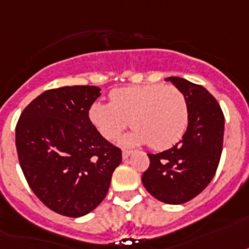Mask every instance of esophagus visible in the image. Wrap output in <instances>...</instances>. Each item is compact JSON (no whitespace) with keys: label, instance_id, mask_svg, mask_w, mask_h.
<instances>
[{"label":"esophagus","instance_id":"esophagus-1","mask_svg":"<svg viewBox=\"0 0 249 249\" xmlns=\"http://www.w3.org/2000/svg\"><path fill=\"white\" fill-rule=\"evenodd\" d=\"M131 155L130 149H123V159L126 160Z\"/></svg>","mask_w":249,"mask_h":249}]
</instances>
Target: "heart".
Returning a JSON list of instances; mask_svg holds the SVG:
<instances>
[{
    "mask_svg": "<svg viewBox=\"0 0 249 249\" xmlns=\"http://www.w3.org/2000/svg\"><path fill=\"white\" fill-rule=\"evenodd\" d=\"M89 120L105 139L112 141L128 124L134 130L125 144L147 143L155 151L177 144L188 126V105L177 87L163 84L123 87L110 93V104L96 102Z\"/></svg>",
    "mask_w": 249,
    "mask_h": 249,
    "instance_id": "1",
    "label": "heart"
}]
</instances>
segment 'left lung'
<instances>
[{
  "mask_svg": "<svg viewBox=\"0 0 249 249\" xmlns=\"http://www.w3.org/2000/svg\"><path fill=\"white\" fill-rule=\"evenodd\" d=\"M171 82L185 97L188 128L170 149L152 155L142 183L151 196L169 205L197 197L210 184L219 166L225 119L216 98L202 86L179 76Z\"/></svg>",
  "mask_w": 249,
  "mask_h": 249,
  "instance_id": "8db88e82",
  "label": "left lung"
}]
</instances>
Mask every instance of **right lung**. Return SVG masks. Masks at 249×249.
I'll list each match as a JSON object with an SVG mask.
<instances>
[{
	"label": "right lung",
	"instance_id": "obj_1",
	"mask_svg": "<svg viewBox=\"0 0 249 249\" xmlns=\"http://www.w3.org/2000/svg\"><path fill=\"white\" fill-rule=\"evenodd\" d=\"M94 86L48 89L34 98L16 124V151L34 195L69 217L89 213L106 197L121 149L89 120L101 96Z\"/></svg>",
	"mask_w": 249,
	"mask_h": 249
}]
</instances>
